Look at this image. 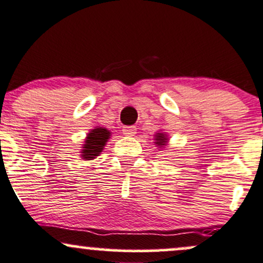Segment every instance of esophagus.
<instances>
[{
    "mask_svg": "<svg viewBox=\"0 0 263 263\" xmlns=\"http://www.w3.org/2000/svg\"><path fill=\"white\" fill-rule=\"evenodd\" d=\"M136 131H137V129H136L135 126H126V127H123L122 129L123 135L125 136H135Z\"/></svg>",
    "mask_w": 263,
    "mask_h": 263,
    "instance_id": "1",
    "label": "esophagus"
}]
</instances>
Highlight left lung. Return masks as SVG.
<instances>
[{"label":"left lung","instance_id":"obj_1","mask_svg":"<svg viewBox=\"0 0 263 263\" xmlns=\"http://www.w3.org/2000/svg\"><path fill=\"white\" fill-rule=\"evenodd\" d=\"M156 140H157L156 143L158 145H164L166 143V137H165V135H164V134H158Z\"/></svg>","mask_w":263,"mask_h":263}]
</instances>
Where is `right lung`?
<instances>
[{
    "instance_id": "right-lung-1",
    "label": "right lung",
    "mask_w": 263,
    "mask_h": 263,
    "mask_svg": "<svg viewBox=\"0 0 263 263\" xmlns=\"http://www.w3.org/2000/svg\"><path fill=\"white\" fill-rule=\"evenodd\" d=\"M110 132L106 128L98 127L94 128L93 131H90L87 136V140H85V144L83 147V152H82V158L84 159L90 160L98 157L100 154V152L103 151L104 145H105L106 141L109 140Z\"/></svg>"
}]
</instances>
